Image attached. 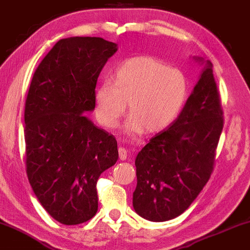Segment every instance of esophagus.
Returning a JSON list of instances; mask_svg holds the SVG:
<instances>
[{"mask_svg": "<svg viewBox=\"0 0 250 250\" xmlns=\"http://www.w3.org/2000/svg\"><path fill=\"white\" fill-rule=\"evenodd\" d=\"M119 156H120V159L121 161H125L127 159V150H125V148H122V146H120L119 148Z\"/></svg>", "mask_w": 250, "mask_h": 250, "instance_id": "esophagus-1", "label": "esophagus"}]
</instances>
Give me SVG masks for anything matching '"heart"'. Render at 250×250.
<instances>
[{"label": "heart", "instance_id": "heart-1", "mask_svg": "<svg viewBox=\"0 0 250 250\" xmlns=\"http://www.w3.org/2000/svg\"><path fill=\"white\" fill-rule=\"evenodd\" d=\"M188 93L184 72L152 57H136L114 71L112 83L96 87L95 115L104 127L114 128L128 104L127 133H158L182 112Z\"/></svg>", "mask_w": 250, "mask_h": 250}]
</instances>
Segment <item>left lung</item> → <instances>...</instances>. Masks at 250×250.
<instances>
[{
	"instance_id": "1",
	"label": "left lung",
	"mask_w": 250,
	"mask_h": 250,
	"mask_svg": "<svg viewBox=\"0 0 250 250\" xmlns=\"http://www.w3.org/2000/svg\"><path fill=\"white\" fill-rule=\"evenodd\" d=\"M222 128L220 93L208 62L179 116L138 152L133 195L138 215L161 222L188 208L214 169Z\"/></svg>"
}]
</instances>
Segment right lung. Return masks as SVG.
I'll return each mask as SVG.
<instances>
[{
    "label": "right lung",
    "mask_w": 250,
    "mask_h": 250,
    "mask_svg": "<svg viewBox=\"0 0 250 250\" xmlns=\"http://www.w3.org/2000/svg\"><path fill=\"white\" fill-rule=\"evenodd\" d=\"M116 46L100 37L60 39L30 83L26 174L39 203L60 224L79 225L95 215L96 182L119 158L115 137L83 115L95 108L96 81Z\"/></svg>",
    "instance_id": "right-lung-1"
}]
</instances>
